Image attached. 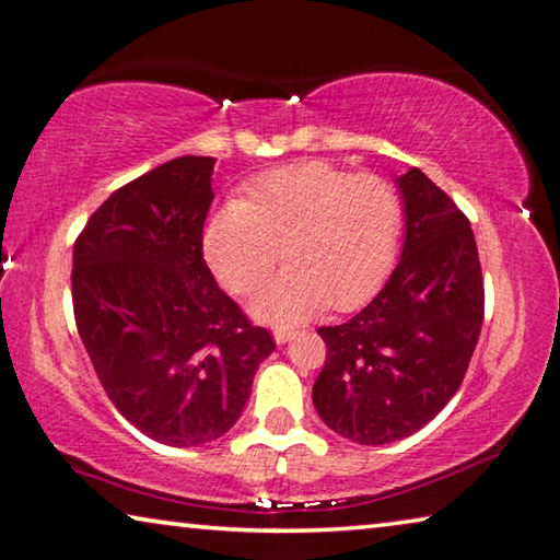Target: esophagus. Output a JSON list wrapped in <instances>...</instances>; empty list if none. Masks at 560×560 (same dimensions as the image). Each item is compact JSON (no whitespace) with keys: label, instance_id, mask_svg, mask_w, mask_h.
Returning a JSON list of instances; mask_svg holds the SVG:
<instances>
[{"label":"esophagus","instance_id":"1","mask_svg":"<svg viewBox=\"0 0 560 560\" xmlns=\"http://www.w3.org/2000/svg\"><path fill=\"white\" fill-rule=\"evenodd\" d=\"M294 336H296L294 328H277V331H273V341L281 346V343H287V341L294 339Z\"/></svg>","mask_w":560,"mask_h":560}]
</instances>
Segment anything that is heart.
I'll use <instances>...</instances> for the list:
<instances>
[{"instance_id": "b5f03b06", "label": "heart", "mask_w": 560, "mask_h": 560, "mask_svg": "<svg viewBox=\"0 0 560 560\" xmlns=\"http://www.w3.org/2000/svg\"><path fill=\"white\" fill-rule=\"evenodd\" d=\"M401 236V201L374 174L328 162H299L248 184L203 229L211 271L234 294H248L287 256V271L252 301L269 324H299L326 304L346 312L369 299L392 271Z\"/></svg>"}]
</instances>
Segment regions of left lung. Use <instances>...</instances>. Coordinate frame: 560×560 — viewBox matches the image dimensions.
Listing matches in <instances>:
<instances>
[{
    "mask_svg": "<svg viewBox=\"0 0 560 560\" xmlns=\"http://www.w3.org/2000/svg\"><path fill=\"white\" fill-rule=\"evenodd\" d=\"M404 252L369 306L322 326L326 363L314 406L339 436L381 446L423 429L458 392L483 324L471 224L421 168L396 179Z\"/></svg>",
    "mask_w": 560,
    "mask_h": 560,
    "instance_id": "8db88e82",
    "label": "left lung"
}]
</instances>
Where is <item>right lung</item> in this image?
I'll list each match as a JSON object with an SVG mask.
<instances>
[{
  "mask_svg": "<svg viewBox=\"0 0 560 560\" xmlns=\"http://www.w3.org/2000/svg\"><path fill=\"white\" fill-rule=\"evenodd\" d=\"M214 162L179 156L121 186L74 244V318L96 376L124 419L176 448L224 436L277 349L203 261Z\"/></svg>",
  "mask_w": 560,
  "mask_h": 560,
  "instance_id": "right-lung-1",
  "label": "right lung"
}]
</instances>
